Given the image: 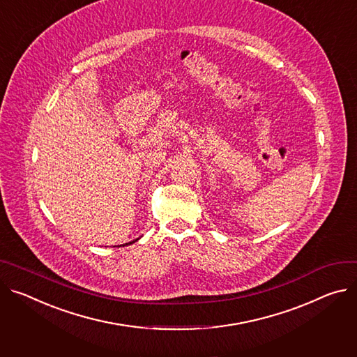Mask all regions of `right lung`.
I'll list each match as a JSON object with an SVG mask.
<instances>
[{
	"label": "right lung",
	"mask_w": 357,
	"mask_h": 357,
	"mask_svg": "<svg viewBox=\"0 0 357 357\" xmlns=\"http://www.w3.org/2000/svg\"><path fill=\"white\" fill-rule=\"evenodd\" d=\"M138 239H139V238H138ZM138 239H135V241H132V242H129V243H126V245H131V243H134V242H137V241H138Z\"/></svg>",
	"instance_id": "obj_1"
}]
</instances>
